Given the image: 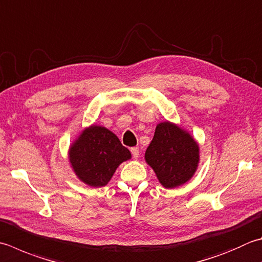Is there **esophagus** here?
I'll return each instance as SVG.
<instances>
[{
    "mask_svg": "<svg viewBox=\"0 0 262 262\" xmlns=\"http://www.w3.org/2000/svg\"><path fill=\"white\" fill-rule=\"evenodd\" d=\"M130 152H132V155H133V157H134L135 159H137L138 158V156H140V148L138 147H132L130 148Z\"/></svg>",
    "mask_w": 262,
    "mask_h": 262,
    "instance_id": "esophagus-1",
    "label": "esophagus"
}]
</instances>
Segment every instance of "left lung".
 Segmentation results:
<instances>
[{
    "label": "left lung",
    "mask_w": 262,
    "mask_h": 262,
    "mask_svg": "<svg viewBox=\"0 0 262 262\" xmlns=\"http://www.w3.org/2000/svg\"><path fill=\"white\" fill-rule=\"evenodd\" d=\"M145 160L166 188L183 185L192 178L199 163V145L182 128L165 121L156 128Z\"/></svg>",
    "instance_id": "1"
}]
</instances>
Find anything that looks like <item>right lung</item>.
Segmentation results:
<instances>
[{"label":"right lung","instance_id":"right-lung-1","mask_svg":"<svg viewBox=\"0 0 262 262\" xmlns=\"http://www.w3.org/2000/svg\"><path fill=\"white\" fill-rule=\"evenodd\" d=\"M130 152L114 133L102 126L83 130L69 150V160L81 182L93 187L104 186Z\"/></svg>","mask_w":262,"mask_h":262}]
</instances>
